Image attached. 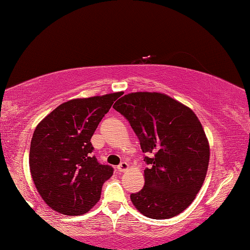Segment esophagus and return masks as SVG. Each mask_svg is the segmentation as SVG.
Returning a JSON list of instances; mask_svg holds the SVG:
<instances>
[{
  "mask_svg": "<svg viewBox=\"0 0 250 250\" xmlns=\"http://www.w3.org/2000/svg\"><path fill=\"white\" fill-rule=\"evenodd\" d=\"M118 171H120V172H125V171H126L129 168V164L126 163V162H121L119 166H118Z\"/></svg>",
  "mask_w": 250,
  "mask_h": 250,
  "instance_id": "34e87169",
  "label": "esophagus"
}]
</instances>
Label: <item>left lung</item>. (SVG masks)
I'll list each match as a JSON object with an SVG mask.
<instances>
[{"instance_id":"8db88e82","label":"left lung","mask_w":250,"mask_h":250,"mask_svg":"<svg viewBox=\"0 0 250 250\" xmlns=\"http://www.w3.org/2000/svg\"><path fill=\"white\" fill-rule=\"evenodd\" d=\"M140 141L145 186L130 195L141 214L174 217L192 204L204 183L209 145L193 110L161 92H132L113 104Z\"/></svg>"}]
</instances>
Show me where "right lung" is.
Returning <instances> with one entry per match:
<instances>
[{
    "instance_id": "right-lung-1",
    "label": "right lung",
    "mask_w": 250,
    "mask_h": 250,
    "mask_svg": "<svg viewBox=\"0 0 250 250\" xmlns=\"http://www.w3.org/2000/svg\"><path fill=\"white\" fill-rule=\"evenodd\" d=\"M121 95L122 91L69 100L37 125L29 149V170L37 192L50 208L75 216L87 213L100 200L113 168L91 154L90 139Z\"/></svg>"
}]
</instances>
